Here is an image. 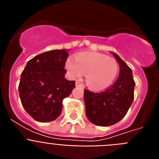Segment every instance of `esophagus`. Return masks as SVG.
I'll use <instances>...</instances> for the list:
<instances>
[{"mask_svg":"<svg viewBox=\"0 0 159 159\" xmlns=\"http://www.w3.org/2000/svg\"><path fill=\"white\" fill-rule=\"evenodd\" d=\"M75 85H76V87H80V88H84V85H83L81 83L78 82V81H76V82H75Z\"/></svg>","mask_w":159,"mask_h":159,"instance_id":"34e87169","label":"esophagus"}]
</instances>
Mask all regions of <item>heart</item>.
<instances>
[{"mask_svg":"<svg viewBox=\"0 0 159 159\" xmlns=\"http://www.w3.org/2000/svg\"><path fill=\"white\" fill-rule=\"evenodd\" d=\"M66 69L73 79L85 74L86 84L94 90H103L113 84L119 72V64L114 58L98 52H82L66 61Z\"/></svg>","mask_w":159,"mask_h":159,"instance_id":"b5f03b06","label":"heart"}]
</instances>
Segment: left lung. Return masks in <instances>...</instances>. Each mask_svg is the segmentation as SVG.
I'll use <instances>...</instances> for the list:
<instances>
[{"mask_svg":"<svg viewBox=\"0 0 159 159\" xmlns=\"http://www.w3.org/2000/svg\"><path fill=\"white\" fill-rule=\"evenodd\" d=\"M111 53L119 65V75L116 83L99 93L84 90L87 117L91 123L101 127L111 126L120 121L134 100L135 83L132 70L116 53Z\"/></svg>","mask_w":159,"mask_h":159,"instance_id":"8db88e82","label":"left lung"}]
</instances>
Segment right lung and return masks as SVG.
<instances>
[{
    "instance_id": "obj_1",
    "label": "right lung",
    "mask_w": 159,
    "mask_h": 159,
    "mask_svg": "<svg viewBox=\"0 0 159 159\" xmlns=\"http://www.w3.org/2000/svg\"><path fill=\"white\" fill-rule=\"evenodd\" d=\"M68 49L45 52L31 59L20 75L19 95L22 106L31 117L45 123L57 119L63 100L75 88V81L65 79Z\"/></svg>"
}]
</instances>
